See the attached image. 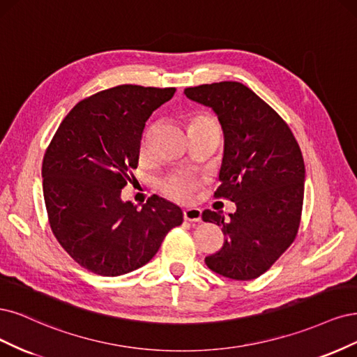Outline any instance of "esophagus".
<instances>
[{
    "label": "esophagus",
    "instance_id": "34e87169",
    "mask_svg": "<svg viewBox=\"0 0 357 357\" xmlns=\"http://www.w3.org/2000/svg\"><path fill=\"white\" fill-rule=\"evenodd\" d=\"M183 220L188 222H202V211L197 208H190L183 212Z\"/></svg>",
    "mask_w": 357,
    "mask_h": 357
}]
</instances>
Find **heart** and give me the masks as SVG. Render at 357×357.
I'll return each instance as SVG.
<instances>
[{"instance_id": "b5f03b06", "label": "heart", "mask_w": 357, "mask_h": 357, "mask_svg": "<svg viewBox=\"0 0 357 357\" xmlns=\"http://www.w3.org/2000/svg\"><path fill=\"white\" fill-rule=\"evenodd\" d=\"M206 121H213V120L208 116H199L192 120L191 124L206 123ZM139 151H141V157H146L149 153V133L148 132L142 137ZM195 187H197V181L191 176H187V175H174L163 182L165 192L167 195H170L172 199L179 200V202L190 200Z\"/></svg>"}]
</instances>
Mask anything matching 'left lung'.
Masks as SVG:
<instances>
[{
    "mask_svg": "<svg viewBox=\"0 0 357 357\" xmlns=\"http://www.w3.org/2000/svg\"><path fill=\"white\" fill-rule=\"evenodd\" d=\"M183 93L212 108L221 123L224 157L215 197L237 206L228 221L209 209L202 213L225 236L204 262L228 279H257L292 245L300 227L305 179L300 145L279 114L245 84H202Z\"/></svg>",
    "mask_w": 357,
    "mask_h": 357,
    "instance_id": "obj_1",
    "label": "left lung"
}]
</instances>
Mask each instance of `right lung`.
Wrapping results in <instances>:
<instances>
[{
    "label": "right lung",
    "instance_id": "obj_1",
    "mask_svg": "<svg viewBox=\"0 0 357 357\" xmlns=\"http://www.w3.org/2000/svg\"><path fill=\"white\" fill-rule=\"evenodd\" d=\"M176 89L123 84L79 100L43 158V192L54 237L86 270L116 278L151 259L183 221L158 195L141 211L121 200L137 167L142 132Z\"/></svg>",
    "mask_w": 357,
    "mask_h": 357
}]
</instances>
